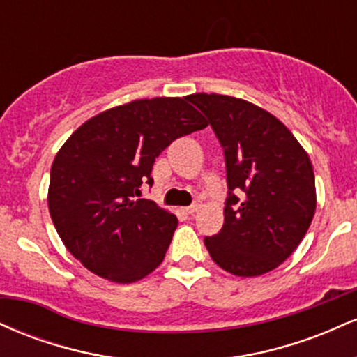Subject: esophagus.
I'll return each mask as SVG.
<instances>
[{
	"instance_id": "obj_1",
	"label": "esophagus",
	"mask_w": 357,
	"mask_h": 357,
	"mask_svg": "<svg viewBox=\"0 0 357 357\" xmlns=\"http://www.w3.org/2000/svg\"><path fill=\"white\" fill-rule=\"evenodd\" d=\"M199 208H202V202H198V199H196V202L192 203L191 206L184 208V211H186V213H190V215H192V213H196V211H198Z\"/></svg>"
}]
</instances>
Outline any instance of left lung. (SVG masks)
Returning <instances> with one entry per match:
<instances>
[{
  "label": "left lung",
  "instance_id": "obj_1",
  "mask_svg": "<svg viewBox=\"0 0 357 357\" xmlns=\"http://www.w3.org/2000/svg\"><path fill=\"white\" fill-rule=\"evenodd\" d=\"M190 102L223 147L230 190L223 228L204 245L233 275H264L292 255L312 223L317 199L309 154L275 116L252 102L220 93H192Z\"/></svg>",
  "mask_w": 357,
  "mask_h": 357
}]
</instances>
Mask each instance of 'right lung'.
Wrapping results in <instances>:
<instances>
[{
	"instance_id": "add662e5",
	"label": "right lung",
	"mask_w": 357,
	"mask_h": 357,
	"mask_svg": "<svg viewBox=\"0 0 357 357\" xmlns=\"http://www.w3.org/2000/svg\"><path fill=\"white\" fill-rule=\"evenodd\" d=\"M188 97L117 105L85 121L53 159L48 210L68 252L96 275L132 284L161 265L178 218L141 196L159 154L208 126Z\"/></svg>"
}]
</instances>
